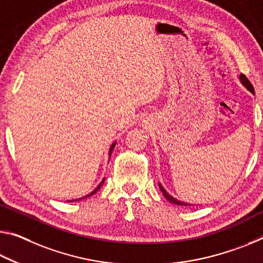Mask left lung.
I'll return each mask as SVG.
<instances>
[{"label": "left lung", "instance_id": "1", "mask_svg": "<svg viewBox=\"0 0 263 263\" xmlns=\"http://www.w3.org/2000/svg\"><path fill=\"white\" fill-rule=\"evenodd\" d=\"M240 82H241V84H242L246 89L247 90H249L251 91L252 93H254V89H253V85L251 84V82L248 81L247 79V77L245 76V74H240ZM159 189H160V191H161V193L164 194V197L167 199V201H170V202H172V203H174V205H178V206H192V203H187V202H182V201H179L178 199H176L174 197H172V195L171 194H168L167 193V191H166L164 187H162V185L161 184H159Z\"/></svg>", "mask_w": 263, "mask_h": 263}]
</instances>
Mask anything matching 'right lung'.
I'll list each match as a JSON object with an SVG mask.
<instances>
[{
	"label": "right lung",
	"mask_w": 263,
	"mask_h": 263,
	"mask_svg": "<svg viewBox=\"0 0 263 263\" xmlns=\"http://www.w3.org/2000/svg\"><path fill=\"white\" fill-rule=\"evenodd\" d=\"M115 146H116V141H115V143L114 144H112L111 145V147H110V151H109V157L111 156V153H112V151H114V148H115ZM104 180H105V178H104L103 179V180L101 181V184H99L97 187H96V189L92 191V192H91V193L90 194H87V195H85V197H83V198H81V199H76V200H82V199H84V198H87V197H91V195H92V194H95L96 193V192H97L99 189H101V187H102V185L104 184ZM70 201H74V200H70Z\"/></svg>",
	"instance_id": "obj_1"
}]
</instances>
